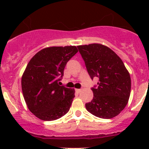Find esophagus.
Listing matches in <instances>:
<instances>
[{
	"label": "esophagus",
	"instance_id": "1",
	"mask_svg": "<svg viewBox=\"0 0 149 149\" xmlns=\"http://www.w3.org/2000/svg\"><path fill=\"white\" fill-rule=\"evenodd\" d=\"M81 91H82V89H81V88H77V89H76V91L78 93H80Z\"/></svg>",
	"mask_w": 149,
	"mask_h": 149
}]
</instances>
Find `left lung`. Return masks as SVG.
<instances>
[{
  "label": "left lung",
  "instance_id": "8db88e82",
  "mask_svg": "<svg viewBox=\"0 0 149 149\" xmlns=\"http://www.w3.org/2000/svg\"><path fill=\"white\" fill-rule=\"evenodd\" d=\"M91 79L99 78L91 88L93 100L86 104L94 116L110 119L119 115L128 102L131 89L130 73L123 61L108 47L98 43L77 46Z\"/></svg>",
  "mask_w": 149,
  "mask_h": 149
}]
</instances>
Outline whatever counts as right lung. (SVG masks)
<instances>
[{
    "label": "right lung",
    "instance_id": "obj_1",
    "mask_svg": "<svg viewBox=\"0 0 149 149\" xmlns=\"http://www.w3.org/2000/svg\"><path fill=\"white\" fill-rule=\"evenodd\" d=\"M78 52L76 46L49 47L31 58L22 77V88L30 112L42 120L59 119L70 109L74 88L60 86L68 61Z\"/></svg>",
    "mask_w": 149,
    "mask_h": 149
}]
</instances>
